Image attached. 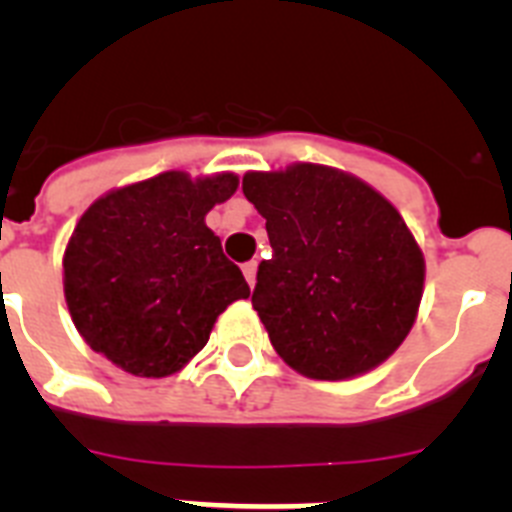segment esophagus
<instances>
[{
	"label": "esophagus",
	"instance_id": "obj_1",
	"mask_svg": "<svg viewBox=\"0 0 512 512\" xmlns=\"http://www.w3.org/2000/svg\"><path fill=\"white\" fill-rule=\"evenodd\" d=\"M256 271H259V264H256V261H248V264H243V274H246V282L251 289H253V284H256Z\"/></svg>",
	"mask_w": 512,
	"mask_h": 512
}]
</instances>
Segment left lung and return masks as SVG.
<instances>
[{
  "label": "left lung",
  "mask_w": 512,
  "mask_h": 512,
  "mask_svg": "<svg viewBox=\"0 0 512 512\" xmlns=\"http://www.w3.org/2000/svg\"><path fill=\"white\" fill-rule=\"evenodd\" d=\"M243 194L266 220L253 310L295 372L323 382L390 359L418 318L425 259L390 200L323 164L248 171Z\"/></svg>",
  "instance_id": "left-lung-1"
}]
</instances>
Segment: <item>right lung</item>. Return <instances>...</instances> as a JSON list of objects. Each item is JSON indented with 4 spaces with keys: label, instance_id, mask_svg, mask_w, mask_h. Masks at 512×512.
<instances>
[{
    "label": "right lung",
    "instance_id": "obj_1",
    "mask_svg": "<svg viewBox=\"0 0 512 512\" xmlns=\"http://www.w3.org/2000/svg\"><path fill=\"white\" fill-rule=\"evenodd\" d=\"M235 189L230 171H164L87 207L63 251V295L92 351L153 379L200 354L217 315L251 295L205 223Z\"/></svg>",
    "mask_w": 512,
    "mask_h": 512
}]
</instances>
